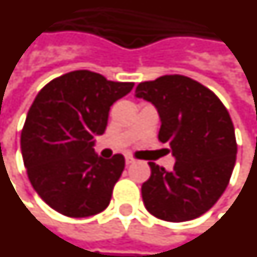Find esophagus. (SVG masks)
Wrapping results in <instances>:
<instances>
[{"label": "esophagus", "instance_id": "esophagus-1", "mask_svg": "<svg viewBox=\"0 0 257 257\" xmlns=\"http://www.w3.org/2000/svg\"><path fill=\"white\" fill-rule=\"evenodd\" d=\"M135 162V159L132 157H125V163L126 165H131V163H134Z\"/></svg>", "mask_w": 257, "mask_h": 257}]
</instances>
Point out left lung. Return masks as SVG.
Here are the masks:
<instances>
[{"label":"left lung","instance_id":"1","mask_svg":"<svg viewBox=\"0 0 257 257\" xmlns=\"http://www.w3.org/2000/svg\"><path fill=\"white\" fill-rule=\"evenodd\" d=\"M135 96L155 106L161 118L158 139L176 158L172 170L148 162L144 206L167 222L203 215L222 196L234 169L237 143L229 111L212 91L181 75L140 83Z\"/></svg>","mask_w":257,"mask_h":257}]
</instances>
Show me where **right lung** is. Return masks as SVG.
<instances>
[{
    "label": "right lung",
    "instance_id": "right-lung-1",
    "mask_svg": "<svg viewBox=\"0 0 257 257\" xmlns=\"http://www.w3.org/2000/svg\"><path fill=\"white\" fill-rule=\"evenodd\" d=\"M134 85L75 70L39 91L23 128L22 154L31 185L53 210L85 218L109 206L125 159L98 157L95 138L104 134L114 102Z\"/></svg>",
    "mask_w": 257,
    "mask_h": 257
}]
</instances>
